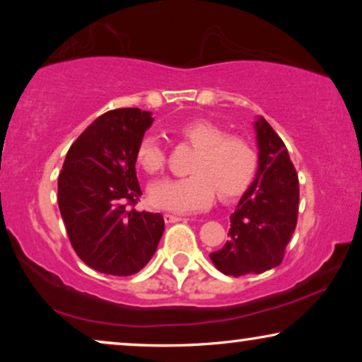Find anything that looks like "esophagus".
Returning <instances> with one entry per match:
<instances>
[{
	"label": "esophagus",
	"mask_w": 362,
	"mask_h": 362,
	"mask_svg": "<svg viewBox=\"0 0 362 362\" xmlns=\"http://www.w3.org/2000/svg\"><path fill=\"white\" fill-rule=\"evenodd\" d=\"M181 221H186V219H185V217H180V216L165 214V222H166V224H175V222H181Z\"/></svg>",
	"instance_id": "34e87169"
}]
</instances>
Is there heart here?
<instances>
[{"label": "heart", "instance_id": "heart-1", "mask_svg": "<svg viewBox=\"0 0 362 362\" xmlns=\"http://www.w3.org/2000/svg\"><path fill=\"white\" fill-rule=\"evenodd\" d=\"M180 135L197 153L191 176L165 180L151 186V204L163 211L194 212L206 209L219 191L222 199L240 196L259 170V155L245 138L227 135L224 128L207 120H194L180 128ZM136 163L150 175L165 168L166 153L153 135L143 136L136 148Z\"/></svg>", "mask_w": 362, "mask_h": 362}]
</instances>
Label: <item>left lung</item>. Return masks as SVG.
I'll list each match as a JSON object with an SVG mask.
<instances>
[{"mask_svg": "<svg viewBox=\"0 0 362 362\" xmlns=\"http://www.w3.org/2000/svg\"><path fill=\"white\" fill-rule=\"evenodd\" d=\"M259 170L230 214L229 240L209 255L224 275L262 274L284 260L298 219L300 186L285 143L264 117L257 118Z\"/></svg>", "mask_w": 362, "mask_h": 362, "instance_id": "8db88e82", "label": "left lung"}]
</instances>
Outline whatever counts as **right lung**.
<instances>
[{
	"label": "right lung",
	"instance_id": "obj_1",
	"mask_svg": "<svg viewBox=\"0 0 362 362\" xmlns=\"http://www.w3.org/2000/svg\"><path fill=\"white\" fill-rule=\"evenodd\" d=\"M150 112L103 113L69 148L57 181V201L69 240L83 264L127 276L145 267L165 232L161 214L130 209L140 201L138 143Z\"/></svg>",
	"mask_w": 362,
	"mask_h": 362
}]
</instances>
